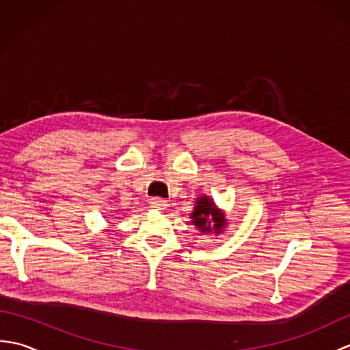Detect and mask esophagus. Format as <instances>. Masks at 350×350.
I'll return each instance as SVG.
<instances>
[{
  "instance_id": "esophagus-1",
  "label": "esophagus",
  "mask_w": 350,
  "mask_h": 350,
  "mask_svg": "<svg viewBox=\"0 0 350 350\" xmlns=\"http://www.w3.org/2000/svg\"><path fill=\"white\" fill-rule=\"evenodd\" d=\"M150 206L156 211H165L168 203L163 198H150Z\"/></svg>"
}]
</instances>
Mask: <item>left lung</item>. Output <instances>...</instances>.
I'll list each match as a JSON object with an SVG mask.
<instances>
[{
  "instance_id": "left-lung-1",
  "label": "left lung",
  "mask_w": 350,
  "mask_h": 350,
  "mask_svg": "<svg viewBox=\"0 0 350 350\" xmlns=\"http://www.w3.org/2000/svg\"><path fill=\"white\" fill-rule=\"evenodd\" d=\"M189 219L191 224L196 226L198 232L204 234L213 233L215 236L224 232L228 222L226 218V212L221 211L209 196L203 194L196 198L194 209H192V213L189 215Z\"/></svg>"
}]
</instances>
